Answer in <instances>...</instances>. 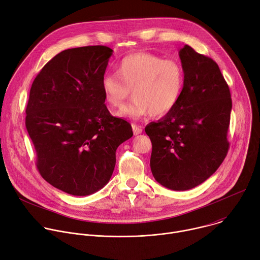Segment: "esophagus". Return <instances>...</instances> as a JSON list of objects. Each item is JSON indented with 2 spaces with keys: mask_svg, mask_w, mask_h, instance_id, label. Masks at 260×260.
<instances>
[{
  "mask_svg": "<svg viewBox=\"0 0 260 260\" xmlns=\"http://www.w3.org/2000/svg\"><path fill=\"white\" fill-rule=\"evenodd\" d=\"M133 131H134V135H140L142 134V126L140 125H137V124H133Z\"/></svg>",
  "mask_w": 260,
  "mask_h": 260,
  "instance_id": "34e87169",
  "label": "esophagus"
}]
</instances>
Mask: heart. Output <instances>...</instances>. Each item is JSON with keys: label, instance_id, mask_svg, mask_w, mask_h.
<instances>
[{"label": "heart", "instance_id": "obj_1", "mask_svg": "<svg viewBox=\"0 0 260 260\" xmlns=\"http://www.w3.org/2000/svg\"><path fill=\"white\" fill-rule=\"evenodd\" d=\"M184 84L185 71L179 61L148 52L123 57L117 73H106L101 79L104 98L113 108H120L133 90L134 100L118 112L133 119L168 114L180 101Z\"/></svg>", "mask_w": 260, "mask_h": 260}]
</instances>
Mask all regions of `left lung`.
Returning a JSON list of instances; mask_svg holds the SVG:
<instances>
[{
	"label": "left lung",
	"instance_id": "8db88e82",
	"mask_svg": "<svg viewBox=\"0 0 260 260\" xmlns=\"http://www.w3.org/2000/svg\"><path fill=\"white\" fill-rule=\"evenodd\" d=\"M179 54L185 71L180 101L145 132L152 142L155 180L167 189L186 191L212 176L228 154L232 99L215 61L188 45Z\"/></svg>",
	"mask_w": 260,
	"mask_h": 260
}]
</instances>
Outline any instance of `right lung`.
<instances>
[{
	"instance_id": "add662e5",
	"label": "right lung",
	"mask_w": 260,
	"mask_h": 260,
	"mask_svg": "<svg viewBox=\"0 0 260 260\" xmlns=\"http://www.w3.org/2000/svg\"><path fill=\"white\" fill-rule=\"evenodd\" d=\"M112 49L86 46L52 58L35 78L25 125L45 181L73 196L91 195L110 180L116 149L132 125L105 105L101 79Z\"/></svg>"
}]
</instances>
